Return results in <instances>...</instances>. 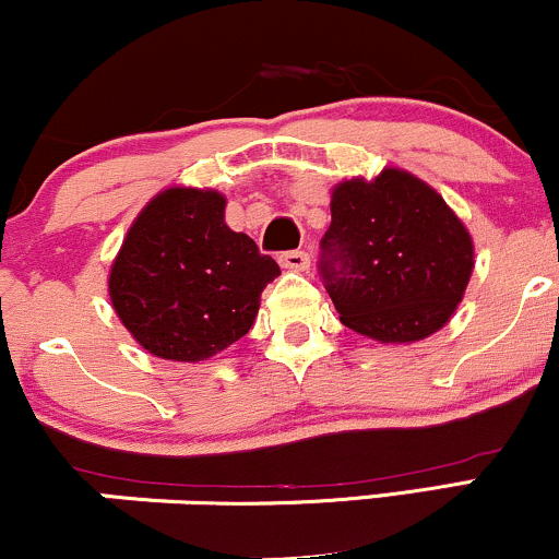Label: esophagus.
<instances>
[{
    "mask_svg": "<svg viewBox=\"0 0 559 559\" xmlns=\"http://www.w3.org/2000/svg\"><path fill=\"white\" fill-rule=\"evenodd\" d=\"M278 262H281V267H286V271L301 273V271H307V267H310V254H307V252H284L278 258Z\"/></svg>",
    "mask_w": 559,
    "mask_h": 559,
    "instance_id": "34e87169",
    "label": "esophagus"
}]
</instances>
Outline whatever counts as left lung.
<instances>
[{
    "mask_svg": "<svg viewBox=\"0 0 559 559\" xmlns=\"http://www.w3.org/2000/svg\"><path fill=\"white\" fill-rule=\"evenodd\" d=\"M323 271L346 329L413 344L444 329L473 275V239L444 197L402 168L331 189Z\"/></svg>",
    "mask_w": 559,
    "mask_h": 559,
    "instance_id": "left-lung-1",
    "label": "left lung"
}]
</instances>
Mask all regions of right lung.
Wrapping results in <instances>:
<instances>
[{"instance_id": "add662e5", "label": "right lung", "mask_w": 559, "mask_h": 559, "mask_svg": "<svg viewBox=\"0 0 559 559\" xmlns=\"http://www.w3.org/2000/svg\"><path fill=\"white\" fill-rule=\"evenodd\" d=\"M275 275L278 262L228 228L221 191L170 186L128 228L107 292L150 355L202 362L252 329Z\"/></svg>"}]
</instances>
